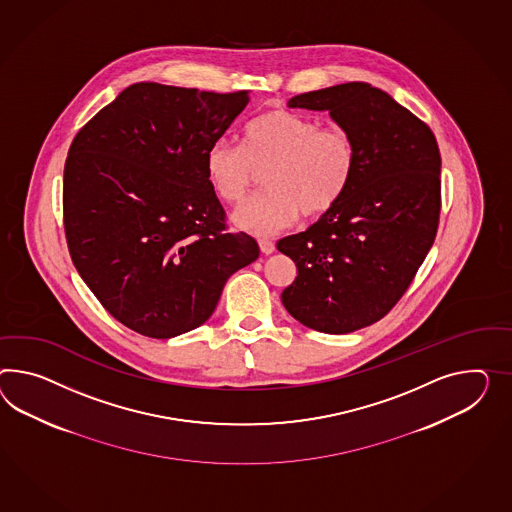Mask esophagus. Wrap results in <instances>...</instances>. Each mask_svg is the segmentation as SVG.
I'll list each match as a JSON object with an SVG mask.
<instances>
[{"label": "esophagus", "mask_w": 512, "mask_h": 512, "mask_svg": "<svg viewBox=\"0 0 512 512\" xmlns=\"http://www.w3.org/2000/svg\"><path fill=\"white\" fill-rule=\"evenodd\" d=\"M275 249V241H271V239H267V237L260 239V250H262L263 254H273Z\"/></svg>", "instance_id": "1"}]
</instances>
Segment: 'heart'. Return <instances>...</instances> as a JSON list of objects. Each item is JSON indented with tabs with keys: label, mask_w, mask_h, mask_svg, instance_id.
I'll return each mask as SVG.
<instances>
[{
	"label": "heart",
	"mask_w": 512,
	"mask_h": 512,
	"mask_svg": "<svg viewBox=\"0 0 512 512\" xmlns=\"http://www.w3.org/2000/svg\"><path fill=\"white\" fill-rule=\"evenodd\" d=\"M358 150L340 126H321L289 109H271L250 120L243 146L215 143L206 154V174L215 195L241 204L265 172L267 191L234 215L239 228L269 236L334 210L353 182Z\"/></svg>",
	"instance_id": "b5f03b06"
}]
</instances>
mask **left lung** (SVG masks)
Here are the masks:
<instances>
[{
	"label": "left lung",
	"mask_w": 512,
	"mask_h": 512,
	"mask_svg": "<svg viewBox=\"0 0 512 512\" xmlns=\"http://www.w3.org/2000/svg\"><path fill=\"white\" fill-rule=\"evenodd\" d=\"M289 107L328 111L353 135L358 163L334 210L276 249L297 265L282 291L304 327L347 334L388 314L412 284L440 221V150L431 128L388 92L351 81Z\"/></svg>",
	"instance_id": "left-lung-1"
}]
</instances>
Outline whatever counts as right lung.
Segmentation results:
<instances>
[{"label": "right lung", "instance_id": "right-lung-1", "mask_svg": "<svg viewBox=\"0 0 512 512\" xmlns=\"http://www.w3.org/2000/svg\"><path fill=\"white\" fill-rule=\"evenodd\" d=\"M247 92L135 83L74 137L63 178L70 258L124 327L167 340L206 323L237 269L258 260L234 234L206 154Z\"/></svg>", "mask_w": 512, "mask_h": 512}]
</instances>
